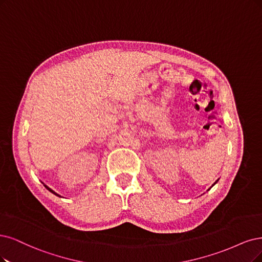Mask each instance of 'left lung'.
<instances>
[{
    "mask_svg": "<svg viewBox=\"0 0 262 262\" xmlns=\"http://www.w3.org/2000/svg\"><path fill=\"white\" fill-rule=\"evenodd\" d=\"M218 180H219V179H218ZM218 180H216V181H215V182H214V185H212V186H211V187H210V188H209V189H208V190H210V189H211V188H212V187H214V186H215V185H216V183H217V182H218ZM208 190H207V191H208Z\"/></svg>",
    "mask_w": 262,
    "mask_h": 262,
    "instance_id": "left-lung-1",
    "label": "left lung"
}]
</instances>
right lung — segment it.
<instances>
[{"instance_id": "add662e5", "label": "right lung", "mask_w": 262, "mask_h": 262, "mask_svg": "<svg viewBox=\"0 0 262 262\" xmlns=\"http://www.w3.org/2000/svg\"><path fill=\"white\" fill-rule=\"evenodd\" d=\"M42 183H43V185H44V187H45V188H46V189H47L48 191H50V192H52V193H53V194H55V195H57V196H59V198H62L61 195H59V194H58V193H56V192H55L54 190H52V189H51L50 187H47V186L45 185V183H44V182H42Z\"/></svg>"}]
</instances>
